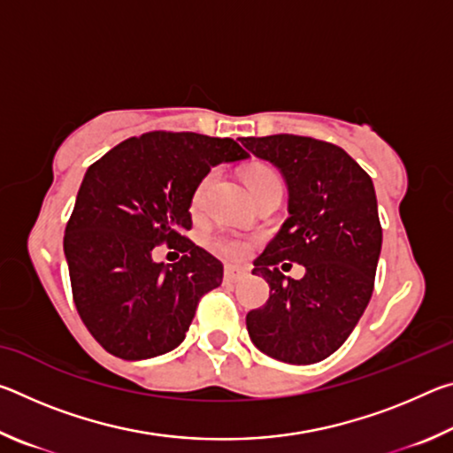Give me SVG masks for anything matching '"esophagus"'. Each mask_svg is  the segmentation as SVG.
Instances as JSON below:
<instances>
[{
    "mask_svg": "<svg viewBox=\"0 0 453 453\" xmlns=\"http://www.w3.org/2000/svg\"><path fill=\"white\" fill-rule=\"evenodd\" d=\"M245 275V270L243 267H237V265H226V270H224V280L226 281H240L242 278Z\"/></svg>",
    "mask_w": 453,
    "mask_h": 453,
    "instance_id": "esophagus-1",
    "label": "esophagus"
}]
</instances>
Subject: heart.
Segmentation results:
<instances>
[{
	"mask_svg": "<svg viewBox=\"0 0 453 453\" xmlns=\"http://www.w3.org/2000/svg\"><path fill=\"white\" fill-rule=\"evenodd\" d=\"M272 180H278V175L270 170H259L250 178V188L257 186V183H264V181H272ZM210 181H211V175H205V178L197 183L194 197H191V208L194 210L202 208L205 191H208V188H210ZM213 248H216L219 254H224L227 257H242L248 254L250 242H245L240 235H221L213 240Z\"/></svg>",
	"mask_w": 453,
	"mask_h": 453,
	"instance_id": "obj_1",
	"label": "heart"
}]
</instances>
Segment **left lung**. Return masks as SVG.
<instances>
[{
	"label": "left lung",
	"instance_id": "8db88e82",
	"mask_svg": "<svg viewBox=\"0 0 453 453\" xmlns=\"http://www.w3.org/2000/svg\"><path fill=\"white\" fill-rule=\"evenodd\" d=\"M251 156L278 167L288 186V219L254 262L270 300L245 318L254 346L286 364L332 356L370 303L381 251L372 178L334 143L302 135L240 137ZM248 153V156H250ZM296 261L302 280L279 272Z\"/></svg>",
	"mask_w": 453,
	"mask_h": 453
}]
</instances>
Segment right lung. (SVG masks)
<instances>
[{
    "label": "right lung",
    "instance_id": "add662e5",
    "mask_svg": "<svg viewBox=\"0 0 453 453\" xmlns=\"http://www.w3.org/2000/svg\"><path fill=\"white\" fill-rule=\"evenodd\" d=\"M250 156L229 137L151 132L129 137L89 167L65 227L75 308L99 346L148 359L180 346L199 297L221 286L224 265L186 234L197 183ZM167 241L178 265L152 262Z\"/></svg>",
    "mask_w": 453,
    "mask_h": 453
}]
</instances>
